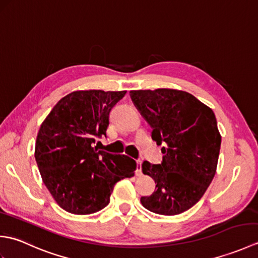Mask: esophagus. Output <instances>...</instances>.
Returning a JSON list of instances; mask_svg holds the SVG:
<instances>
[{"label":"esophagus","mask_w":258,"mask_h":258,"mask_svg":"<svg viewBox=\"0 0 258 258\" xmlns=\"http://www.w3.org/2000/svg\"><path fill=\"white\" fill-rule=\"evenodd\" d=\"M136 164H138V168H136V175H138V176H141V175L142 174H143V173H142V161H136Z\"/></svg>","instance_id":"1"}]
</instances>
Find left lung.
Returning a JSON list of instances; mask_svg holds the SVG:
<instances>
[{"label":"left lung","mask_w":258,"mask_h":258,"mask_svg":"<svg viewBox=\"0 0 258 258\" xmlns=\"http://www.w3.org/2000/svg\"><path fill=\"white\" fill-rule=\"evenodd\" d=\"M135 107L153 128L163 162L144 161L142 171L155 180V190L142 196L146 210L177 215L205 194L216 173L222 136L211 107L187 92L174 89L131 91Z\"/></svg>","instance_id":"1"}]
</instances>
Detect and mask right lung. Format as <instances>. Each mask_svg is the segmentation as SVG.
<instances>
[{
  "instance_id": "right-lung-1",
  "label": "right lung",
  "mask_w": 258,
  "mask_h": 258,
  "mask_svg": "<svg viewBox=\"0 0 258 258\" xmlns=\"http://www.w3.org/2000/svg\"><path fill=\"white\" fill-rule=\"evenodd\" d=\"M126 91H75L61 98L38 130L35 160L43 182L64 211L87 215L105 207L136 162L93 147L106 135L109 112Z\"/></svg>"
}]
</instances>
